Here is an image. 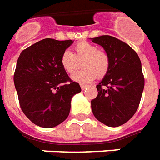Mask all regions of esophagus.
<instances>
[{
  "label": "esophagus",
  "instance_id": "1",
  "mask_svg": "<svg viewBox=\"0 0 160 160\" xmlns=\"http://www.w3.org/2000/svg\"><path fill=\"white\" fill-rule=\"evenodd\" d=\"M80 88H81L82 90H84L85 88H88V86H87V85H80Z\"/></svg>",
  "mask_w": 160,
  "mask_h": 160
}]
</instances>
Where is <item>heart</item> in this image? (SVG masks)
<instances>
[{
	"label": "heart",
	"mask_w": 160,
	"mask_h": 160,
	"mask_svg": "<svg viewBox=\"0 0 160 160\" xmlns=\"http://www.w3.org/2000/svg\"><path fill=\"white\" fill-rule=\"evenodd\" d=\"M80 66L83 68L74 72L71 79L78 83H88L95 77H102L108 71L109 58L106 53L97 50V47L88 43L80 42L74 46V53L66 50L62 53L60 65L67 73H72Z\"/></svg>",
	"instance_id": "b5f03b06"
}]
</instances>
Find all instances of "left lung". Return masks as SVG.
Segmentation results:
<instances>
[{"instance_id": "left-lung-1", "label": "left lung", "mask_w": 160, "mask_h": 160, "mask_svg": "<svg viewBox=\"0 0 160 160\" xmlns=\"http://www.w3.org/2000/svg\"><path fill=\"white\" fill-rule=\"evenodd\" d=\"M91 40L103 47L109 58L108 71L96 86V98L91 101L92 111L103 124L118 127L134 116L139 105L144 87L141 61L129 44L114 37Z\"/></svg>"}]
</instances>
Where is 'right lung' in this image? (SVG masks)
Wrapping results in <instances>:
<instances>
[{"mask_svg": "<svg viewBox=\"0 0 160 160\" xmlns=\"http://www.w3.org/2000/svg\"><path fill=\"white\" fill-rule=\"evenodd\" d=\"M72 40L45 38L23 50L16 63L14 83L21 108L36 125L53 128L69 116L73 95L81 91L60 65Z\"/></svg>", "mask_w": 160, "mask_h": 160, "instance_id": "1", "label": "right lung"}]
</instances>
